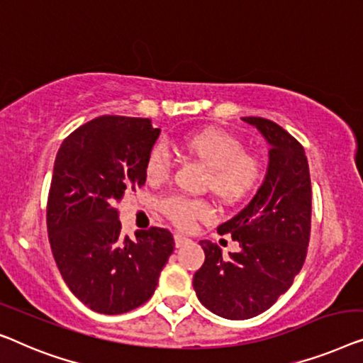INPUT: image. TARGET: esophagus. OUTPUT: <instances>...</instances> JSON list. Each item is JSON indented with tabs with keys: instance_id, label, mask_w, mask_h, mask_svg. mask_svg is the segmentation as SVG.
<instances>
[{
	"instance_id": "esophagus-1",
	"label": "esophagus",
	"mask_w": 363,
	"mask_h": 363,
	"mask_svg": "<svg viewBox=\"0 0 363 363\" xmlns=\"http://www.w3.org/2000/svg\"><path fill=\"white\" fill-rule=\"evenodd\" d=\"M189 242H191V240H189L187 237H184V235H181V233H176L174 235V243H176L177 248L184 247V245H187Z\"/></svg>"
}]
</instances>
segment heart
<instances>
[{
	"label": "heart",
	"instance_id": "b5f03b06",
	"mask_svg": "<svg viewBox=\"0 0 363 363\" xmlns=\"http://www.w3.org/2000/svg\"><path fill=\"white\" fill-rule=\"evenodd\" d=\"M181 150L208 169L206 186L223 203H238L258 187L263 166L258 157L248 155L238 138L220 130H199L189 133L179 141ZM171 156L166 146L151 147L146 157L145 172L150 182H162L171 174ZM162 212L176 225L191 227L199 218L207 217L211 207L203 201H192L179 196L166 197L161 202Z\"/></svg>",
	"mask_w": 363,
	"mask_h": 363
}]
</instances>
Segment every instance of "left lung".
Here are the masks:
<instances>
[{
  "label": "left lung",
  "mask_w": 363,
  "mask_h": 363,
  "mask_svg": "<svg viewBox=\"0 0 363 363\" xmlns=\"http://www.w3.org/2000/svg\"><path fill=\"white\" fill-rule=\"evenodd\" d=\"M269 145L264 181L230 220L217 227L240 250L222 257L218 245L201 240L206 262L194 289L213 314L243 320L264 313L293 284L303 268L311 233V176L304 147L273 121L245 116Z\"/></svg>",
  "instance_id": "obj_1"
}]
</instances>
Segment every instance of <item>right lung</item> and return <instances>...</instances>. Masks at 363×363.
<instances>
[{"mask_svg": "<svg viewBox=\"0 0 363 363\" xmlns=\"http://www.w3.org/2000/svg\"><path fill=\"white\" fill-rule=\"evenodd\" d=\"M150 118L99 116L65 138L48 201L52 255L74 296L100 314H123L155 294L174 250L166 228L121 233L116 206L146 182V157L160 138Z\"/></svg>", "mask_w": 363, "mask_h": 363, "instance_id": "add662e5", "label": "right lung"}]
</instances>
